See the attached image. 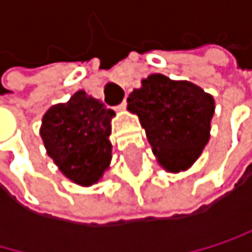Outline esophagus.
Segmentation results:
<instances>
[{"instance_id":"esophagus-1","label":"esophagus","mask_w":252,"mask_h":252,"mask_svg":"<svg viewBox=\"0 0 252 252\" xmlns=\"http://www.w3.org/2000/svg\"><path fill=\"white\" fill-rule=\"evenodd\" d=\"M125 107H127V101H122V102L118 105V107H116V110H118V112H122V110H125Z\"/></svg>"}]
</instances>
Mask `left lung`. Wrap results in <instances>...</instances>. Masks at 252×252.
Wrapping results in <instances>:
<instances>
[{"label":"left lung","instance_id":"left-lung-1","mask_svg":"<svg viewBox=\"0 0 252 252\" xmlns=\"http://www.w3.org/2000/svg\"><path fill=\"white\" fill-rule=\"evenodd\" d=\"M127 102L145 128L160 166L172 174L188 171L210 139L213 96L190 81L151 74Z\"/></svg>","mask_w":252,"mask_h":252}]
</instances>
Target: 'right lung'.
<instances>
[{
	"label": "right lung",
	"mask_w": 252,
	"mask_h": 252,
	"mask_svg": "<svg viewBox=\"0 0 252 252\" xmlns=\"http://www.w3.org/2000/svg\"><path fill=\"white\" fill-rule=\"evenodd\" d=\"M115 112L84 91L56 104L42 118L40 137L60 172L80 186H92L112 160V118Z\"/></svg>",
	"instance_id": "1"
}]
</instances>
